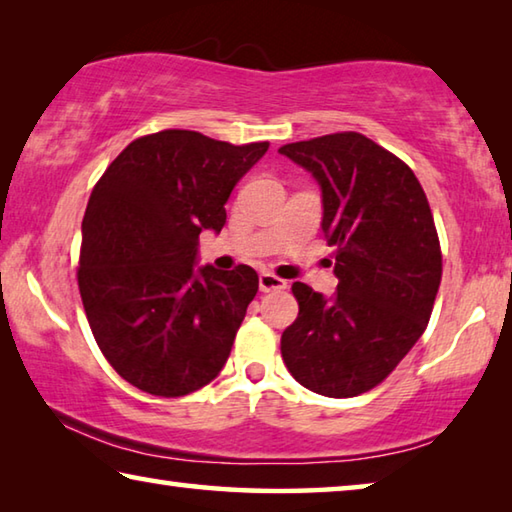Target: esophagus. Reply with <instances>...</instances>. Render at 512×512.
<instances>
[{
  "label": "esophagus",
  "instance_id": "34e87169",
  "mask_svg": "<svg viewBox=\"0 0 512 512\" xmlns=\"http://www.w3.org/2000/svg\"><path fill=\"white\" fill-rule=\"evenodd\" d=\"M259 289H262L264 293L280 291V289H287V282H284L282 277L273 275V273H262V275H259Z\"/></svg>",
  "mask_w": 512,
  "mask_h": 512
}]
</instances>
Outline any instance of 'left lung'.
<instances>
[{"label":"left lung","instance_id":"8db88e82","mask_svg":"<svg viewBox=\"0 0 512 512\" xmlns=\"http://www.w3.org/2000/svg\"><path fill=\"white\" fill-rule=\"evenodd\" d=\"M323 194V235L336 248V293L293 282L298 318L282 334L293 379L318 395L381 384L427 329L443 275L433 214L415 173L361 133L284 144Z\"/></svg>","mask_w":512,"mask_h":512}]
</instances>
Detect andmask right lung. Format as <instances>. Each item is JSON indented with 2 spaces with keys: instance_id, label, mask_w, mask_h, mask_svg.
Masks as SVG:
<instances>
[{
  "instance_id": "obj_1",
  "label": "right lung",
  "mask_w": 512,
  "mask_h": 512,
  "mask_svg": "<svg viewBox=\"0 0 512 512\" xmlns=\"http://www.w3.org/2000/svg\"><path fill=\"white\" fill-rule=\"evenodd\" d=\"M266 151L171 128L128 144L94 185L81 300L103 357L140 391L194 393L228 361L259 277L196 266L198 235L221 232L232 189Z\"/></svg>"
}]
</instances>
